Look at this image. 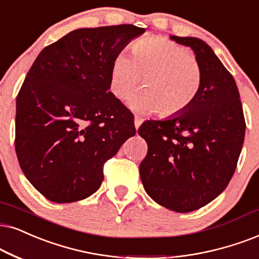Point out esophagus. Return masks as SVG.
Wrapping results in <instances>:
<instances>
[{"instance_id": "obj_1", "label": "esophagus", "mask_w": 259, "mask_h": 259, "mask_svg": "<svg viewBox=\"0 0 259 259\" xmlns=\"http://www.w3.org/2000/svg\"><path fill=\"white\" fill-rule=\"evenodd\" d=\"M141 124H142V119H141L140 117L136 116V117H135V127H136V129H139Z\"/></svg>"}]
</instances>
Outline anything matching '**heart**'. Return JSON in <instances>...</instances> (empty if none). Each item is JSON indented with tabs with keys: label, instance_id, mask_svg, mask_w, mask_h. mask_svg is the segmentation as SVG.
I'll use <instances>...</instances> for the list:
<instances>
[{
	"label": "heart",
	"instance_id": "1",
	"mask_svg": "<svg viewBox=\"0 0 259 259\" xmlns=\"http://www.w3.org/2000/svg\"><path fill=\"white\" fill-rule=\"evenodd\" d=\"M145 77L147 90L130 98L136 112L160 111L177 116L191 106L202 84V69L188 49L166 38L140 39L132 47V58L118 54L111 65L110 88L118 99H126Z\"/></svg>",
	"mask_w": 259,
	"mask_h": 259
}]
</instances>
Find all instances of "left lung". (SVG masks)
<instances>
[{
	"mask_svg": "<svg viewBox=\"0 0 259 259\" xmlns=\"http://www.w3.org/2000/svg\"><path fill=\"white\" fill-rule=\"evenodd\" d=\"M169 38L195 52L202 69L201 90L184 112L140 126L139 135L148 145L140 176L158 204L189 212L227 188L246 125L237 83L212 49L195 37Z\"/></svg>",
	"mask_w": 259,
	"mask_h": 259,
	"instance_id": "obj_1",
	"label": "left lung"
}]
</instances>
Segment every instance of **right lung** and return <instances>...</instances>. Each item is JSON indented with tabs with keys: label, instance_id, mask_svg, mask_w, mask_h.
I'll list each match as a JSON object with an SVG mask.
<instances>
[{
	"label": "right lung",
	"instance_id": "obj_1",
	"mask_svg": "<svg viewBox=\"0 0 259 259\" xmlns=\"http://www.w3.org/2000/svg\"><path fill=\"white\" fill-rule=\"evenodd\" d=\"M146 32L134 25L78 28L44 48L16 97L15 150L28 182L49 201L87 198L103 166L136 134L110 90L114 57Z\"/></svg>",
	"mask_w": 259,
	"mask_h": 259
}]
</instances>
